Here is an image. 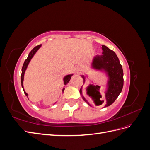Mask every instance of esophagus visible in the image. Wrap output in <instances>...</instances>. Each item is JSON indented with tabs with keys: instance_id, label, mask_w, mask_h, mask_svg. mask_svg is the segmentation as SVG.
<instances>
[{
	"instance_id": "esophagus-1",
	"label": "esophagus",
	"mask_w": 150,
	"mask_h": 150,
	"mask_svg": "<svg viewBox=\"0 0 150 150\" xmlns=\"http://www.w3.org/2000/svg\"><path fill=\"white\" fill-rule=\"evenodd\" d=\"M77 70H78V71H79V68H78V67L77 68Z\"/></svg>"
}]
</instances>
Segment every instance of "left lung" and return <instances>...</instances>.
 Here are the masks:
<instances>
[{"mask_svg":"<svg viewBox=\"0 0 150 150\" xmlns=\"http://www.w3.org/2000/svg\"><path fill=\"white\" fill-rule=\"evenodd\" d=\"M102 55H97L94 57L92 62V67L95 69H104L108 72L110 80L108 83V88L106 93V103L104 106V107H107L115 101L121 92L124 83L123 71L119 59L114 51L104 45L102 46ZM82 77L85 81L84 76ZM91 84L87 88H89ZM80 94H82L81 88ZM83 98L90 105L83 96Z\"/></svg>","mask_w":150,"mask_h":150,"instance_id":"obj_1","label":"left lung"}]
</instances>
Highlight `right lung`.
<instances>
[{
  "instance_id": "right-lung-1",
  "label": "right lung",
  "mask_w": 150,
  "mask_h": 150,
  "mask_svg": "<svg viewBox=\"0 0 150 150\" xmlns=\"http://www.w3.org/2000/svg\"><path fill=\"white\" fill-rule=\"evenodd\" d=\"M40 46H41V45H38V46H35L33 50H32V51L30 52V53L29 54V56H28V58L26 59L25 60V61H24V64H23V66H22V74H21V85H22V88H23V90H24V93H25V94L27 96H28V94H27L25 92V91H24V87H23V81H24V73H25V70H26V68H27V67H28V64H29V62H30V59L32 58H33V56L35 54V53L37 52V51L38 50L40 47ZM72 74H71V75H67L66 77H64V84L66 85V84H67L69 82V81H70V79H71V76H72ZM64 88L62 89V92H64Z\"/></svg>"
}]
</instances>
